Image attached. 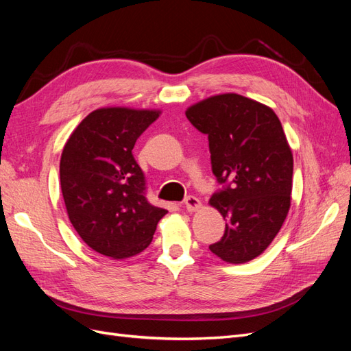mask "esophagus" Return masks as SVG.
<instances>
[{
	"label": "esophagus",
	"mask_w": 351,
	"mask_h": 351,
	"mask_svg": "<svg viewBox=\"0 0 351 351\" xmlns=\"http://www.w3.org/2000/svg\"><path fill=\"white\" fill-rule=\"evenodd\" d=\"M184 205H186V209H187V210L193 212V210H196V209L200 208V200H199L197 197H195V196H187V197L184 199Z\"/></svg>",
	"instance_id": "34e87169"
}]
</instances>
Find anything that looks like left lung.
I'll return each instance as SVG.
<instances>
[{"label":"left lung","instance_id":"8db88e82","mask_svg":"<svg viewBox=\"0 0 351 351\" xmlns=\"http://www.w3.org/2000/svg\"><path fill=\"white\" fill-rule=\"evenodd\" d=\"M187 120L208 136L212 173L222 189L209 204L227 221L210 252L244 263L267 249L290 209L293 154L269 107L224 93L192 105Z\"/></svg>","mask_w":351,"mask_h":351}]
</instances>
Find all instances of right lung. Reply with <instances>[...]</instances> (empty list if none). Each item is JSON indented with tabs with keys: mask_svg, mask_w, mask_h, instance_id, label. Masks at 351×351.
Segmentation results:
<instances>
[{
	"mask_svg": "<svg viewBox=\"0 0 351 351\" xmlns=\"http://www.w3.org/2000/svg\"><path fill=\"white\" fill-rule=\"evenodd\" d=\"M158 117L152 110H95L62 149L60 183L70 222L104 256L125 259L145 250L168 212L147 202L145 174L132 154Z\"/></svg>",
	"mask_w": 351,
	"mask_h": 351,
	"instance_id": "right-lung-1",
	"label": "right lung"
}]
</instances>
